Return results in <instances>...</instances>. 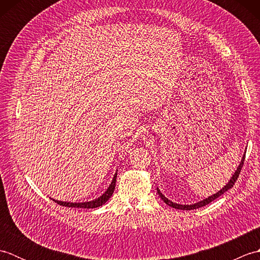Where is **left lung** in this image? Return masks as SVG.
I'll return each instance as SVG.
<instances>
[{"label": "left lung", "mask_w": 260, "mask_h": 260, "mask_svg": "<svg viewBox=\"0 0 260 260\" xmlns=\"http://www.w3.org/2000/svg\"><path fill=\"white\" fill-rule=\"evenodd\" d=\"M245 155H246V154H244V156H242V158H241V162H240V164L238 165V168H237L236 172L233 174V176H231V179L229 180L228 183L225 184V185L222 187L221 190L218 191L217 193H214L213 196H210V197H208L207 199H204V200H202V201H199V202H197V203H193V204H179V203H175V202H172L171 200H169L168 198H165V196H163V194H162L161 191H159V190H158V187H157V193H158V196L161 197L162 200H163L165 203H167L168 206L172 207V208H175V209H179V210H194V209H198V208H201V207L207 206V204H209L210 202H212L213 200H215V199L219 198L220 196H222L224 192H227L229 189H231V187L234 186L235 182L237 181V179H238V176H239V174H240V171H241L242 165H244Z\"/></svg>", "instance_id": "obj_1"}]
</instances>
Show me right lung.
<instances>
[{"mask_svg": "<svg viewBox=\"0 0 260 260\" xmlns=\"http://www.w3.org/2000/svg\"><path fill=\"white\" fill-rule=\"evenodd\" d=\"M116 178H117V173H115L114 178L112 180V183L109 184L108 189L105 191V193L103 194L95 199V200H91V201H87V202H64V201H58V200H52L54 202H57L60 206H63V207H68V208H82V209H93V208H98L103 206V204L106 203L109 198L112 197V194L114 193L115 190V185H116Z\"/></svg>", "mask_w": 260, "mask_h": 260, "instance_id": "add662e5", "label": "right lung"}]
</instances>
